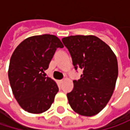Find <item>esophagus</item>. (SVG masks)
<instances>
[{
    "label": "esophagus",
    "instance_id": "34e87169",
    "mask_svg": "<svg viewBox=\"0 0 130 130\" xmlns=\"http://www.w3.org/2000/svg\"><path fill=\"white\" fill-rule=\"evenodd\" d=\"M64 81V80H59V84H62V82Z\"/></svg>",
    "mask_w": 130,
    "mask_h": 130
}]
</instances>
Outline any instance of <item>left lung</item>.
Masks as SVG:
<instances>
[{
    "label": "left lung",
    "instance_id": "left-lung-1",
    "mask_svg": "<svg viewBox=\"0 0 130 130\" xmlns=\"http://www.w3.org/2000/svg\"><path fill=\"white\" fill-rule=\"evenodd\" d=\"M62 40L75 70H83L80 78L73 80V90L67 94L68 103L76 113L94 116L106 106L115 88L117 57L108 44L94 35L69 36Z\"/></svg>",
    "mask_w": 130,
    "mask_h": 130
}]
</instances>
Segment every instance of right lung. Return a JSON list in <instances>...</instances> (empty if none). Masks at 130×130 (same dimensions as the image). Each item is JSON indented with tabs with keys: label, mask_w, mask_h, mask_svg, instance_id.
I'll return each mask as SVG.
<instances>
[{
	"label": "right lung",
	"mask_w": 130,
	"mask_h": 130,
	"mask_svg": "<svg viewBox=\"0 0 130 130\" xmlns=\"http://www.w3.org/2000/svg\"><path fill=\"white\" fill-rule=\"evenodd\" d=\"M63 46L56 36L43 35L26 38L15 49L8 77L15 99L25 111L41 114L51 107L59 87L43 73L56 49Z\"/></svg>",
	"instance_id": "add662e5"
}]
</instances>
